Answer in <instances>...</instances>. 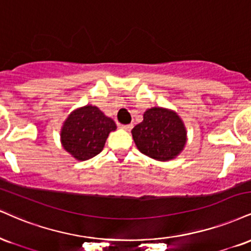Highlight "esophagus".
<instances>
[{
  "label": "esophagus",
  "instance_id": "34e87169",
  "mask_svg": "<svg viewBox=\"0 0 251 251\" xmlns=\"http://www.w3.org/2000/svg\"><path fill=\"white\" fill-rule=\"evenodd\" d=\"M132 127H133V125H132V124H128V125H122V128L126 129V131H131Z\"/></svg>",
  "mask_w": 251,
  "mask_h": 251
}]
</instances>
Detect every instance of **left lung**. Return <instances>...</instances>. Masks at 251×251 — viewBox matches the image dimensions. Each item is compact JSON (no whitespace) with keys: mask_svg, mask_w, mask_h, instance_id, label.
I'll list each match as a JSON object with an SVG mask.
<instances>
[{"mask_svg":"<svg viewBox=\"0 0 251 251\" xmlns=\"http://www.w3.org/2000/svg\"><path fill=\"white\" fill-rule=\"evenodd\" d=\"M138 150L150 158L168 161L182 152L187 131L176 112L164 107L149 108L144 120L132 129Z\"/></svg>","mask_w":251,"mask_h":251,"instance_id":"obj_1","label":"left lung"}]
</instances>
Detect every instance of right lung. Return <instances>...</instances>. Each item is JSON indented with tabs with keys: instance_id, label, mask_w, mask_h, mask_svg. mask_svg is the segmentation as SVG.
<instances>
[{
	"instance_id": "1",
	"label": "right lung",
	"mask_w": 251,
	"mask_h": 251,
	"mask_svg": "<svg viewBox=\"0 0 251 251\" xmlns=\"http://www.w3.org/2000/svg\"><path fill=\"white\" fill-rule=\"evenodd\" d=\"M117 125L97 106L86 105L70 113L63 124L60 141L63 149L75 159L89 160L104 149L110 132Z\"/></svg>"
}]
</instances>
